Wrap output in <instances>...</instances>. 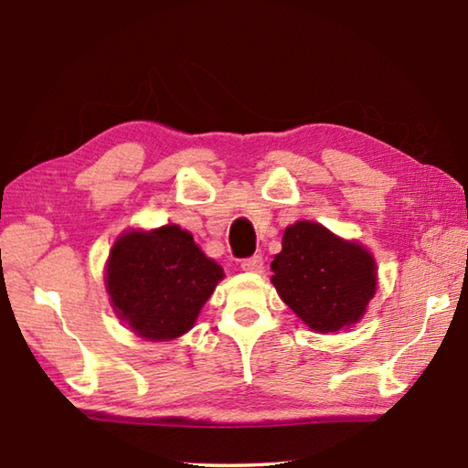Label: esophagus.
I'll use <instances>...</instances> for the list:
<instances>
[{
    "label": "esophagus",
    "mask_w": 468,
    "mask_h": 468,
    "mask_svg": "<svg viewBox=\"0 0 468 468\" xmlns=\"http://www.w3.org/2000/svg\"><path fill=\"white\" fill-rule=\"evenodd\" d=\"M241 268L245 272H253V274H262L264 272V260L262 256H251L245 258L241 262Z\"/></svg>",
    "instance_id": "34e87169"
}]
</instances>
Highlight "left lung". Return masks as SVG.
<instances>
[{
	"mask_svg": "<svg viewBox=\"0 0 468 468\" xmlns=\"http://www.w3.org/2000/svg\"><path fill=\"white\" fill-rule=\"evenodd\" d=\"M271 268L279 297L320 335L355 326L378 289L371 251L312 220L284 229L282 250Z\"/></svg>",
	"mask_w": 468,
	"mask_h": 468,
	"instance_id": "8db88e82",
	"label": "left lung"
}]
</instances>
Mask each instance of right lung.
Instances as JSON below:
<instances>
[{
	"label": "right lung",
	"mask_w": 468,
	"mask_h": 468,
	"mask_svg": "<svg viewBox=\"0 0 468 468\" xmlns=\"http://www.w3.org/2000/svg\"><path fill=\"white\" fill-rule=\"evenodd\" d=\"M225 271L179 225L128 229L105 266L113 312L133 335L165 343L194 328Z\"/></svg>",
	"instance_id": "add662e5"
}]
</instances>
